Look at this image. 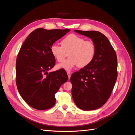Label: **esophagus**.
<instances>
[{
  "label": "esophagus",
  "mask_w": 135,
  "mask_h": 135,
  "mask_svg": "<svg viewBox=\"0 0 135 135\" xmlns=\"http://www.w3.org/2000/svg\"><path fill=\"white\" fill-rule=\"evenodd\" d=\"M67 74H68V75L69 79H70V76H71V73H70V72L68 71V72H67Z\"/></svg>",
  "instance_id": "1"
}]
</instances>
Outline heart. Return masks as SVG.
Wrapping results in <instances>:
<instances>
[{"mask_svg": "<svg viewBox=\"0 0 135 135\" xmlns=\"http://www.w3.org/2000/svg\"><path fill=\"white\" fill-rule=\"evenodd\" d=\"M61 44L52 45L51 47L52 55L59 62H63L68 54L69 58L57 65V69L69 71L78 66L83 68L90 64L95 57V43L77 35L71 34L66 36L61 40Z\"/></svg>", "mask_w": 135, "mask_h": 135, "instance_id": "heart-1", "label": "heart"}]
</instances>
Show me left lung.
I'll use <instances>...</instances> for the list:
<instances>
[{"label":"left lung","instance_id":"8db88e82","mask_svg":"<svg viewBox=\"0 0 135 135\" xmlns=\"http://www.w3.org/2000/svg\"><path fill=\"white\" fill-rule=\"evenodd\" d=\"M75 32L91 38L96 46L92 62L73 74L71 94L76 107L85 111L96 110L108 101L117 78L116 53L109 40L97 31Z\"/></svg>","mask_w":135,"mask_h":135}]
</instances>
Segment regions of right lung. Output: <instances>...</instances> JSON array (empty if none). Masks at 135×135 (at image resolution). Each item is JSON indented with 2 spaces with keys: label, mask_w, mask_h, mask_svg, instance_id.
I'll return each instance as SVG.
<instances>
[{
  "label": "right lung",
  "mask_w": 135,
  "mask_h": 135,
  "mask_svg": "<svg viewBox=\"0 0 135 135\" xmlns=\"http://www.w3.org/2000/svg\"><path fill=\"white\" fill-rule=\"evenodd\" d=\"M69 31L36 28L20 48L16 59V84L20 95L32 108L42 110L54 107L55 93L68 80L64 69L48 71L54 68L56 61L51 46Z\"/></svg>",
  "instance_id": "obj_1"
}]
</instances>
